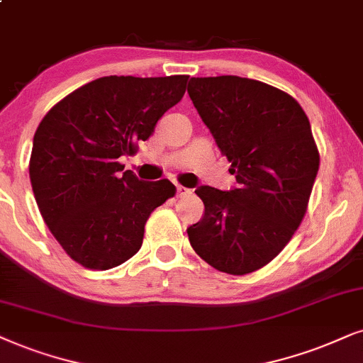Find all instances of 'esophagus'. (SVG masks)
Wrapping results in <instances>:
<instances>
[{"label": "esophagus", "mask_w": 363, "mask_h": 363, "mask_svg": "<svg viewBox=\"0 0 363 363\" xmlns=\"http://www.w3.org/2000/svg\"><path fill=\"white\" fill-rule=\"evenodd\" d=\"M176 189H177V197H184L191 192V189H187V187H184V186H177Z\"/></svg>", "instance_id": "1"}]
</instances>
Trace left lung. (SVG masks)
I'll return each instance as SVG.
<instances>
[{
	"mask_svg": "<svg viewBox=\"0 0 363 363\" xmlns=\"http://www.w3.org/2000/svg\"><path fill=\"white\" fill-rule=\"evenodd\" d=\"M187 94L231 162L238 187L201 186L204 216L191 246L228 274H247L281 253L303 221L320 167L308 117L291 95L235 75L191 79Z\"/></svg>",
	"mask_w": 363,
	"mask_h": 363,
	"instance_id": "8db88e82",
	"label": "left lung"
}]
</instances>
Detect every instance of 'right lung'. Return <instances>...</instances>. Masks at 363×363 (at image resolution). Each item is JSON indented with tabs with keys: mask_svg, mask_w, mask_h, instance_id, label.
I'll return each instance as SVG.
<instances>
[{
	"mask_svg": "<svg viewBox=\"0 0 363 363\" xmlns=\"http://www.w3.org/2000/svg\"><path fill=\"white\" fill-rule=\"evenodd\" d=\"M187 75L102 77L60 100L33 137L30 181L41 218L73 261L110 269L140 250L150 213L176 194L167 179L139 181L122 155L152 135L184 97Z\"/></svg>",
	"mask_w": 363,
	"mask_h": 363,
	"instance_id": "right-lung-1",
	"label": "right lung"
}]
</instances>
